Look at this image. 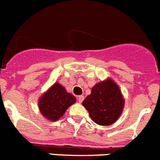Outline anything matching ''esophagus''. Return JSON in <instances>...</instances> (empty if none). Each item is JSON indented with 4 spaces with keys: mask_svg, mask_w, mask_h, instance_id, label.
Returning <instances> with one entry per match:
<instances>
[{
    "mask_svg": "<svg viewBox=\"0 0 160 160\" xmlns=\"http://www.w3.org/2000/svg\"><path fill=\"white\" fill-rule=\"evenodd\" d=\"M84 100V96H78V101L79 103H81V102H82V101Z\"/></svg>",
    "mask_w": 160,
    "mask_h": 160,
    "instance_id": "34e87169",
    "label": "esophagus"
}]
</instances>
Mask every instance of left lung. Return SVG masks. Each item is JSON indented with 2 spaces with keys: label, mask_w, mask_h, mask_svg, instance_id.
<instances>
[{
  "label": "left lung",
  "mask_w": 160,
  "mask_h": 160,
  "mask_svg": "<svg viewBox=\"0 0 160 160\" xmlns=\"http://www.w3.org/2000/svg\"><path fill=\"white\" fill-rule=\"evenodd\" d=\"M91 119L99 125H110L122 113L124 100L119 87L111 79L96 84L82 102Z\"/></svg>",
  "instance_id": "1"
}]
</instances>
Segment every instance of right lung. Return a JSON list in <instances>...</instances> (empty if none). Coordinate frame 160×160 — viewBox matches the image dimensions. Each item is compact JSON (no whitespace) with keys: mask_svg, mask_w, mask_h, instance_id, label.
Returning a JSON list of instances; mask_svg holds the SVG:
<instances>
[{"mask_svg":"<svg viewBox=\"0 0 160 160\" xmlns=\"http://www.w3.org/2000/svg\"><path fill=\"white\" fill-rule=\"evenodd\" d=\"M75 101V96L67 92L64 86L55 83L39 99V108L46 118L56 121Z\"/></svg>","mask_w":160,"mask_h":160,"instance_id":"1","label":"right lung"}]
</instances>
